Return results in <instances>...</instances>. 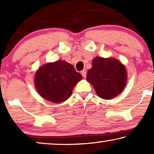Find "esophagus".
<instances>
[{"label": "esophagus", "instance_id": "1", "mask_svg": "<svg viewBox=\"0 0 154 154\" xmlns=\"http://www.w3.org/2000/svg\"><path fill=\"white\" fill-rule=\"evenodd\" d=\"M81 73H82L83 78L86 77V71H85V70H83V71L81 72Z\"/></svg>", "mask_w": 154, "mask_h": 154}]
</instances>
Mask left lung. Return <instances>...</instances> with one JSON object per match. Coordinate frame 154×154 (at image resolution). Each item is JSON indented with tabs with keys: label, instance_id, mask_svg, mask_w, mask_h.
I'll list each match as a JSON object with an SVG mask.
<instances>
[{
	"label": "left lung",
	"instance_id": "left-lung-1",
	"mask_svg": "<svg viewBox=\"0 0 154 154\" xmlns=\"http://www.w3.org/2000/svg\"><path fill=\"white\" fill-rule=\"evenodd\" d=\"M92 63L86 79L93 85L99 97L110 100L120 94L127 81L124 65L116 58L102 57H96Z\"/></svg>",
	"mask_w": 154,
	"mask_h": 154
}]
</instances>
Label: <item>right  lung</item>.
I'll return each instance as SVG.
<instances>
[{"label": "right lung", "instance_id": "1", "mask_svg": "<svg viewBox=\"0 0 154 154\" xmlns=\"http://www.w3.org/2000/svg\"><path fill=\"white\" fill-rule=\"evenodd\" d=\"M82 79V75L72 64L60 60L38 68L35 85L41 97L49 102L60 103L71 96L75 85Z\"/></svg>", "mask_w": 154, "mask_h": 154}]
</instances>
